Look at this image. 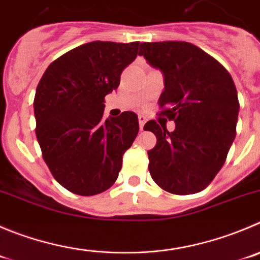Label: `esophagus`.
Segmentation results:
<instances>
[{"label":"esophagus","mask_w":260,"mask_h":260,"mask_svg":"<svg viewBox=\"0 0 260 260\" xmlns=\"http://www.w3.org/2000/svg\"><path fill=\"white\" fill-rule=\"evenodd\" d=\"M145 123H146V116H144V115L138 116V124H140V129L141 131H144Z\"/></svg>","instance_id":"obj_1"}]
</instances>
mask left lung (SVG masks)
<instances>
[{
	"label": "left lung",
	"instance_id": "1",
	"mask_svg": "<svg viewBox=\"0 0 260 260\" xmlns=\"http://www.w3.org/2000/svg\"><path fill=\"white\" fill-rule=\"evenodd\" d=\"M138 55L163 72L159 114L176 123L173 132L155 120L145 124L156 136L147 151L150 174L167 192H200L220 171L236 136L240 104L231 74L188 42H144Z\"/></svg>",
	"mask_w": 260,
	"mask_h": 260
}]
</instances>
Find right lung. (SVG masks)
Wrapping results in <instances>:
<instances>
[{"label":"right lung","instance_id":"right-lung-1","mask_svg":"<svg viewBox=\"0 0 260 260\" xmlns=\"http://www.w3.org/2000/svg\"><path fill=\"white\" fill-rule=\"evenodd\" d=\"M138 47L140 42L84 43L51 62L38 83L36 136L53 178L70 192L97 195L118 178L138 119L133 111L104 119V103Z\"/></svg>","mask_w":260,"mask_h":260}]
</instances>
